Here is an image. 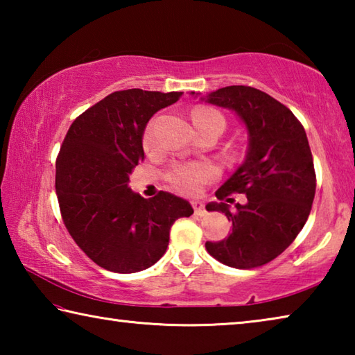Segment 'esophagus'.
<instances>
[{
  "mask_svg": "<svg viewBox=\"0 0 355 355\" xmlns=\"http://www.w3.org/2000/svg\"><path fill=\"white\" fill-rule=\"evenodd\" d=\"M192 208H194L196 216H205V205L200 200H194L192 202Z\"/></svg>",
  "mask_w": 355,
  "mask_h": 355,
  "instance_id": "obj_1",
  "label": "esophagus"
}]
</instances>
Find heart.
Returning a JSON list of instances; mask_svg holds the SVG:
<instances>
[{
  "instance_id": "heart-1",
  "label": "heart",
  "mask_w": 355,
  "mask_h": 355,
  "mask_svg": "<svg viewBox=\"0 0 355 355\" xmlns=\"http://www.w3.org/2000/svg\"><path fill=\"white\" fill-rule=\"evenodd\" d=\"M202 117H216L224 123L220 114H218L208 107H197L192 112V120L202 119ZM158 139H156L155 127L150 125L147 128L146 135H144V147L147 150H152L156 147ZM216 175V171L209 164L205 163H191V164H173L169 172H167V180H169L173 188L178 189L183 194H196L197 191L202 188V184L208 182L209 178Z\"/></svg>"
}]
</instances>
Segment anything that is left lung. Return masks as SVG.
Here are the masks:
<instances>
[{"instance_id":"left-lung-1","label":"left lung","mask_w":355,"mask_h":355,"mask_svg":"<svg viewBox=\"0 0 355 355\" xmlns=\"http://www.w3.org/2000/svg\"><path fill=\"white\" fill-rule=\"evenodd\" d=\"M200 100L235 112L248 130L243 164L216 191L219 200L238 192L248 202L235 209L224 202L208 203V211L225 213L232 232L205 248L227 266H261L279 257L309 219L316 177L307 135L285 105L255 87L227 86Z\"/></svg>"}]
</instances>
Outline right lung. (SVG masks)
<instances>
[{"label": "right lung", "instance_id": "right-lung-1", "mask_svg": "<svg viewBox=\"0 0 355 355\" xmlns=\"http://www.w3.org/2000/svg\"><path fill=\"white\" fill-rule=\"evenodd\" d=\"M182 92L142 89L112 92L70 125L56 161V194L71 238L107 271H144L166 254L178 218L191 203L161 191L144 199L128 186L144 161L142 136L155 112Z\"/></svg>", "mask_w": 355, "mask_h": 355}]
</instances>
